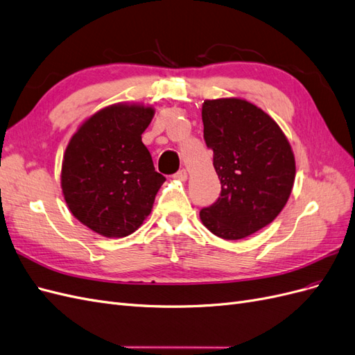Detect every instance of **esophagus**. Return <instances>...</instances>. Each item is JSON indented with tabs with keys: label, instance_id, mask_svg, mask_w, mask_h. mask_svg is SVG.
Returning <instances> with one entry per match:
<instances>
[{
	"label": "esophagus",
	"instance_id": "esophagus-1",
	"mask_svg": "<svg viewBox=\"0 0 355 355\" xmlns=\"http://www.w3.org/2000/svg\"><path fill=\"white\" fill-rule=\"evenodd\" d=\"M173 178H175V179H178V180H182V182L187 180V179H188V173H187V170H185V168L179 170L178 173H175V175H173Z\"/></svg>",
	"mask_w": 355,
	"mask_h": 355
}]
</instances>
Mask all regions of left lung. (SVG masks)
<instances>
[{
	"label": "left lung",
	"instance_id": "1",
	"mask_svg": "<svg viewBox=\"0 0 355 355\" xmlns=\"http://www.w3.org/2000/svg\"><path fill=\"white\" fill-rule=\"evenodd\" d=\"M201 116L222 191L200 219L223 240L245 239L286 206L296 173L293 151L272 118L247 101H204Z\"/></svg>",
	"mask_w": 355,
	"mask_h": 355
}]
</instances>
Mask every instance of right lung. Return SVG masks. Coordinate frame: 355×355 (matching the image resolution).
I'll list each match as a JSON object with an SVG mask.
<instances>
[{"mask_svg": "<svg viewBox=\"0 0 355 355\" xmlns=\"http://www.w3.org/2000/svg\"><path fill=\"white\" fill-rule=\"evenodd\" d=\"M151 106L111 105L92 115L67 146L62 191L71 213L103 237H127L151 213L166 178L155 171L142 133Z\"/></svg>", "mask_w": 355, "mask_h": 355, "instance_id": "1", "label": "right lung"}]
</instances>
